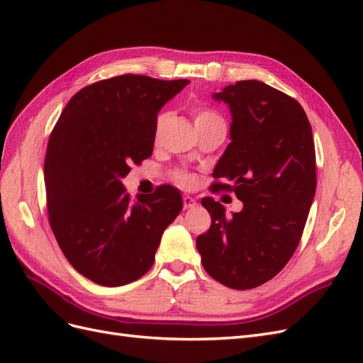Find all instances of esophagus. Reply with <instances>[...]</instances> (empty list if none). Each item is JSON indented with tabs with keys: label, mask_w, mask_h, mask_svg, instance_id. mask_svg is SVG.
Returning <instances> with one entry per match:
<instances>
[{
	"label": "esophagus",
	"mask_w": 363,
	"mask_h": 363,
	"mask_svg": "<svg viewBox=\"0 0 363 363\" xmlns=\"http://www.w3.org/2000/svg\"><path fill=\"white\" fill-rule=\"evenodd\" d=\"M195 206H196V201L194 199H191V196H188V195L183 196V207L184 208H194Z\"/></svg>",
	"instance_id": "esophagus-1"
}]
</instances>
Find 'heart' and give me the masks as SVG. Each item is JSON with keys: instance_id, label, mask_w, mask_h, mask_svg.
<instances>
[{"instance_id": "b5f03b06", "label": "heart", "mask_w": 363, "mask_h": 363, "mask_svg": "<svg viewBox=\"0 0 363 363\" xmlns=\"http://www.w3.org/2000/svg\"><path fill=\"white\" fill-rule=\"evenodd\" d=\"M163 119H164V116H159V119H157V124H156L157 133L163 124ZM194 121H195V124H204V123H215V121H223V119L218 113L208 111V108H195ZM174 180L177 182L180 186H184V188H189V186L194 184V177L186 171H175Z\"/></svg>"}]
</instances>
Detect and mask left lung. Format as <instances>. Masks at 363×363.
<instances>
[{"mask_svg":"<svg viewBox=\"0 0 363 363\" xmlns=\"http://www.w3.org/2000/svg\"><path fill=\"white\" fill-rule=\"evenodd\" d=\"M213 98L228 104L230 142L213 171V192H235L233 216L211 196L201 204L212 224L196 238L211 277L232 289H252L284 268L300 244L316 189L312 127L292 96L242 80Z\"/></svg>","mask_w":363,"mask_h":363,"instance_id":"obj_1","label":"left lung"}]
</instances>
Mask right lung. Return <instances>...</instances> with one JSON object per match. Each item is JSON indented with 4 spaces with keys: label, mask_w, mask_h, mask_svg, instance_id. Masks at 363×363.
Here are the masks:
<instances>
[{
    "label": "right lung",
    "mask_w": 363,
    "mask_h": 363,
    "mask_svg": "<svg viewBox=\"0 0 363 363\" xmlns=\"http://www.w3.org/2000/svg\"><path fill=\"white\" fill-rule=\"evenodd\" d=\"M189 80L125 74L83 87L54 125L43 175L48 223L65 257L103 286L140 279L183 207L169 184L130 200L121 179L152 155L157 112Z\"/></svg>",
    "instance_id": "add662e5"
}]
</instances>
